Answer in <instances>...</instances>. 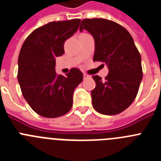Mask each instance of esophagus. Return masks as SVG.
<instances>
[{
	"label": "esophagus",
	"instance_id": "obj_1",
	"mask_svg": "<svg viewBox=\"0 0 161 161\" xmlns=\"http://www.w3.org/2000/svg\"><path fill=\"white\" fill-rule=\"evenodd\" d=\"M88 77H89V75H88V74H84V78H88Z\"/></svg>",
	"mask_w": 161,
	"mask_h": 161
}]
</instances>
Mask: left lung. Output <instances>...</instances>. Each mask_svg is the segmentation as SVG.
<instances>
[{
	"label": "left lung",
	"instance_id": "left-lung-1",
	"mask_svg": "<svg viewBox=\"0 0 161 161\" xmlns=\"http://www.w3.org/2000/svg\"><path fill=\"white\" fill-rule=\"evenodd\" d=\"M86 30L95 40L93 61L108 65L109 73L102 80L93 76L96 87L91 92L92 103L102 114L122 113L137 96L143 78L141 55L130 33L123 26L104 18H86L80 31Z\"/></svg>",
	"mask_w": 161,
	"mask_h": 161
}]
</instances>
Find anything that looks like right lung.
Segmentation results:
<instances>
[{
    "label": "right lung",
    "instance_id": "1",
    "mask_svg": "<svg viewBox=\"0 0 161 161\" xmlns=\"http://www.w3.org/2000/svg\"><path fill=\"white\" fill-rule=\"evenodd\" d=\"M80 19L51 22L37 28L25 38L18 56V80L31 109L45 118L66 114L73 92L83 80L80 69L64 76L55 71V58L64 53V44L79 28Z\"/></svg>",
    "mask_w": 161,
    "mask_h": 161
}]
</instances>
